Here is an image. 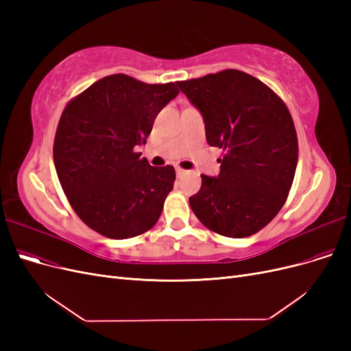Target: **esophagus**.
<instances>
[{"label": "esophagus", "instance_id": "1", "mask_svg": "<svg viewBox=\"0 0 351 351\" xmlns=\"http://www.w3.org/2000/svg\"><path fill=\"white\" fill-rule=\"evenodd\" d=\"M186 173H187V171H186V169H183V168H176V174H177V177H183Z\"/></svg>", "mask_w": 351, "mask_h": 351}]
</instances>
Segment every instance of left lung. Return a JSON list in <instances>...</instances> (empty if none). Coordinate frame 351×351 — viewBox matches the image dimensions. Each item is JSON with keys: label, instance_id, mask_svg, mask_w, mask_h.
Instances as JSON below:
<instances>
[{"label": "left lung", "instance_id": "obj_1", "mask_svg": "<svg viewBox=\"0 0 351 351\" xmlns=\"http://www.w3.org/2000/svg\"><path fill=\"white\" fill-rule=\"evenodd\" d=\"M177 84L204 117L208 143L226 152L218 177L202 174L190 206L218 234L249 237L278 214L293 184L299 143L290 111L267 84L239 70Z\"/></svg>", "mask_w": 351, "mask_h": 351}]
</instances>
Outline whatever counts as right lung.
<instances>
[{"instance_id": "obj_1", "label": "right lung", "mask_w": 351, "mask_h": 351, "mask_svg": "<svg viewBox=\"0 0 351 351\" xmlns=\"http://www.w3.org/2000/svg\"><path fill=\"white\" fill-rule=\"evenodd\" d=\"M176 83L147 84L111 74L71 99L54 139V164L79 218L110 239L151 230L176 180L174 167H151L136 146L146 143Z\"/></svg>"}]
</instances>
